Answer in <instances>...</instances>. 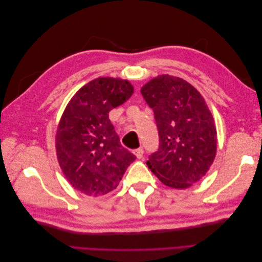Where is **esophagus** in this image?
Returning <instances> with one entry per match:
<instances>
[{
    "label": "esophagus",
    "mask_w": 262,
    "mask_h": 262,
    "mask_svg": "<svg viewBox=\"0 0 262 262\" xmlns=\"http://www.w3.org/2000/svg\"><path fill=\"white\" fill-rule=\"evenodd\" d=\"M133 153H134V155H136L138 158H142V157H143L144 150H143V148H142V147H139V148H137V149H134Z\"/></svg>",
    "instance_id": "esophagus-1"
}]
</instances>
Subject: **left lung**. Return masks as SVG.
Here are the masks:
<instances>
[{"mask_svg":"<svg viewBox=\"0 0 262 262\" xmlns=\"http://www.w3.org/2000/svg\"><path fill=\"white\" fill-rule=\"evenodd\" d=\"M153 109L160 137L146 165L164 185L189 188L200 180L216 154V128L207 104L180 77L160 75L141 89Z\"/></svg>","mask_w":262,"mask_h":262,"instance_id":"1","label":"left lung"}]
</instances>
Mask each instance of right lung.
I'll use <instances>...</instances> for the list:
<instances>
[{"label":"right lung","instance_id":"right-lung-1","mask_svg":"<svg viewBox=\"0 0 262 262\" xmlns=\"http://www.w3.org/2000/svg\"><path fill=\"white\" fill-rule=\"evenodd\" d=\"M133 94L120 78L99 77L70 100L55 138L58 161L72 187L87 195L106 194L120 182L136 160L124 148L109 120V112Z\"/></svg>","mask_w":262,"mask_h":262}]
</instances>
